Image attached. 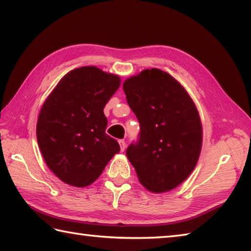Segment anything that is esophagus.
<instances>
[{
    "label": "esophagus",
    "instance_id": "1",
    "mask_svg": "<svg viewBox=\"0 0 251 251\" xmlns=\"http://www.w3.org/2000/svg\"><path fill=\"white\" fill-rule=\"evenodd\" d=\"M119 143H120V147H121V151L124 152L125 149H126V142L125 140H119Z\"/></svg>",
    "mask_w": 251,
    "mask_h": 251
}]
</instances>
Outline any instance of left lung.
I'll return each instance as SVG.
<instances>
[{"instance_id": "obj_1", "label": "left lung", "mask_w": 251, "mask_h": 251, "mask_svg": "<svg viewBox=\"0 0 251 251\" xmlns=\"http://www.w3.org/2000/svg\"><path fill=\"white\" fill-rule=\"evenodd\" d=\"M123 89L140 123L139 141L126 150L138 180L152 193L177 188L193 172L201 150L194 101L177 79L155 68L127 78Z\"/></svg>"}]
</instances>
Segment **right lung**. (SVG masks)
<instances>
[{
  "label": "right lung",
  "mask_w": 251,
  "mask_h": 251,
  "mask_svg": "<svg viewBox=\"0 0 251 251\" xmlns=\"http://www.w3.org/2000/svg\"><path fill=\"white\" fill-rule=\"evenodd\" d=\"M119 75L87 66L67 73L42 105L36 138L47 166L67 184L84 188L102 174L120 145L105 134L103 108Z\"/></svg>",
  "instance_id": "right-lung-1"
}]
</instances>
